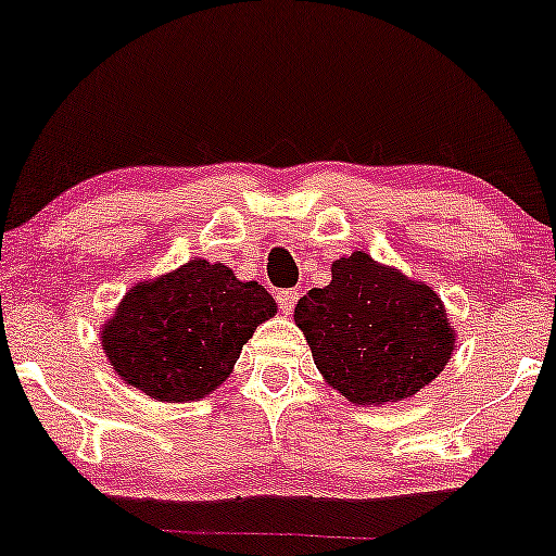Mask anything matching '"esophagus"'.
I'll return each instance as SVG.
<instances>
[{"label":"esophagus","instance_id":"34e87169","mask_svg":"<svg viewBox=\"0 0 556 556\" xmlns=\"http://www.w3.org/2000/svg\"><path fill=\"white\" fill-rule=\"evenodd\" d=\"M298 295H300L298 290H279L277 292V303H279V308H282V314H292V308H295V303H298Z\"/></svg>","mask_w":556,"mask_h":556}]
</instances>
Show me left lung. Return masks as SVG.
<instances>
[{"label":"left lung","mask_w":556,"mask_h":556,"mask_svg":"<svg viewBox=\"0 0 556 556\" xmlns=\"http://www.w3.org/2000/svg\"><path fill=\"white\" fill-rule=\"evenodd\" d=\"M295 324L324 381L353 405L413 397L455 353V327L433 287L363 251L334 261L331 282L298 300Z\"/></svg>","instance_id":"obj_1"}]
</instances>
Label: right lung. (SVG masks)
Returning <instances> with one entry per match:
<instances>
[{
	"instance_id": "obj_1",
	"label": "right lung",
	"mask_w": 556,
	"mask_h": 556,
	"mask_svg": "<svg viewBox=\"0 0 556 556\" xmlns=\"http://www.w3.org/2000/svg\"><path fill=\"white\" fill-rule=\"evenodd\" d=\"M277 314L264 285L193 258L125 292L101 350L127 387L156 402H193L227 381L242 344Z\"/></svg>"
}]
</instances>
